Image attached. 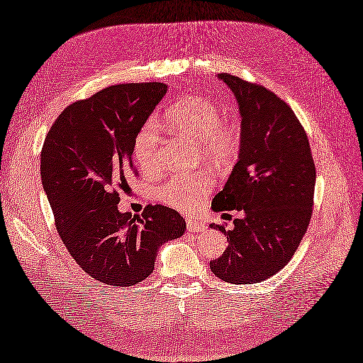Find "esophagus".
I'll list each match as a JSON object with an SVG mask.
<instances>
[{
	"label": "esophagus",
	"mask_w": 363,
	"mask_h": 363,
	"mask_svg": "<svg viewBox=\"0 0 363 363\" xmlns=\"http://www.w3.org/2000/svg\"><path fill=\"white\" fill-rule=\"evenodd\" d=\"M186 228L189 232H203L206 225L201 220H196V219H186Z\"/></svg>",
	"instance_id": "34e87169"
}]
</instances>
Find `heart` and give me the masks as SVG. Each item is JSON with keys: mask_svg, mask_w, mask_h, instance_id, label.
I'll return each mask as SVG.
<instances>
[{"mask_svg": "<svg viewBox=\"0 0 363 363\" xmlns=\"http://www.w3.org/2000/svg\"><path fill=\"white\" fill-rule=\"evenodd\" d=\"M167 127L177 135L201 143L203 157L216 166H227L238 157L242 128L238 119H219L216 103L210 99L192 95L177 101L166 111ZM160 131L153 121L143 125L133 143V157L145 174L160 169ZM208 174L174 175L155 189L160 202L183 213L194 211L211 189Z\"/></svg>", "mask_w": 363, "mask_h": 363, "instance_id": "b5f03b06", "label": "heart"}]
</instances>
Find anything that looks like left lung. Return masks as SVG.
I'll use <instances>...</instances> for the list:
<instances>
[{"instance_id":"obj_1","label":"left lung","mask_w":363,"mask_h":363,"mask_svg":"<svg viewBox=\"0 0 363 363\" xmlns=\"http://www.w3.org/2000/svg\"><path fill=\"white\" fill-rule=\"evenodd\" d=\"M218 78L238 101L242 139L238 161L214 211L238 210L232 230L219 228L228 246L210 262L211 272L228 284H257L291 260L312 218L316 171L308 138L293 109L269 89L230 73Z\"/></svg>"}]
</instances>
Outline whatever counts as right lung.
Segmentation results:
<instances>
[{"instance_id":"obj_1","label":"right lung","mask_w":363,"mask_h":363,"mask_svg":"<svg viewBox=\"0 0 363 363\" xmlns=\"http://www.w3.org/2000/svg\"><path fill=\"white\" fill-rule=\"evenodd\" d=\"M167 92L162 83L109 86L72 103L51 125L40 153L43 189L64 246L86 274L114 286L149 277L158 249L186 230L164 205L121 213L119 189L136 174L133 143Z\"/></svg>"}]
</instances>
